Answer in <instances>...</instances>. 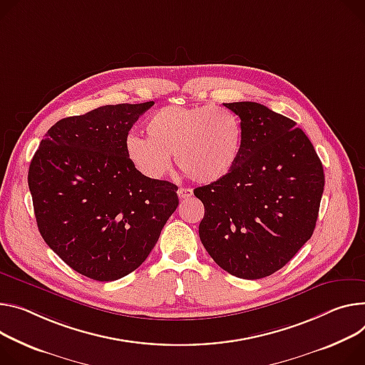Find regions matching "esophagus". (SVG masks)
I'll return each instance as SVG.
<instances>
[{
	"mask_svg": "<svg viewBox=\"0 0 365 365\" xmlns=\"http://www.w3.org/2000/svg\"><path fill=\"white\" fill-rule=\"evenodd\" d=\"M193 195L192 189H187V187H180L178 190V196L180 197V200H186V197H190Z\"/></svg>",
	"mask_w": 365,
	"mask_h": 365,
	"instance_id": "34e87169",
	"label": "esophagus"
}]
</instances>
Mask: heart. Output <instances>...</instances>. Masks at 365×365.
<instances>
[{
  "label": "heart",
  "instance_id": "b5f03b06",
  "mask_svg": "<svg viewBox=\"0 0 365 365\" xmlns=\"http://www.w3.org/2000/svg\"><path fill=\"white\" fill-rule=\"evenodd\" d=\"M145 132L147 138L129 135L125 153L151 179L169 170L175 154L192 180L214 183L233 170L242 151V122L222 108L165 106L148 118Z\"/></svg>",
  "mask_w": 365,
  "mask_h": 365
}]
</instances>
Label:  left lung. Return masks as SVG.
<instances>
[{
	"instance_id": "8db88e82",
	"label": "left lung",
	"mask_w": 365,
	"mask_h": 365,
	"mask_svg": "<svg viewBox=\"0 0 365 365\" xmlns=\"http://www.w3.org/2000/svg\"><path fill=\"white\" fill-rule=\"evenodd\" d=\"M242 120L240 157L224 179L196 187L205 207L200 237L220 268L269 277L312 237L324 175L295 122L255 102L224 103Z\"/></svg>"
}]
</instances>
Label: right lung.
Returning <instances> with one entry per match:
<instances>
[{
    "label": "right lung",
    "mask_w": 365,
    "mask_h": 365,
    "mask_svg": "<svg viewBox=\"0 0 365 365\" xmlns=\"http://www.w3.org/2000/svg\"><path fill=\"white\" fill-rule=\"evenodd\" d=\"M153 105H106L61 119L30 161L29 189L43 240L90 279L135 271L179 205L176 185L144 176L125 153L129 129Z\"/></svg>",
    "instance_id": "right-lung-1"
}]
</instances>
